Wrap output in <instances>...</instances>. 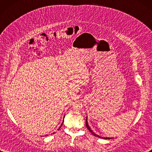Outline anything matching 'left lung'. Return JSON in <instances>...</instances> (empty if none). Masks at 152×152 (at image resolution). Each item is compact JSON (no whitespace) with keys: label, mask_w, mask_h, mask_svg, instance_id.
Wrapping results in <instances>:
<instances>
[{"label":"left lung","mask_w":152,"mask_h":152,"mask_svg":"<svg viewBox=\"0 0 152 152\" xmlns=\"http://www.w3.org/2000/svg\"><path fill=\"white\" fill-rule=\"evenodd\" d=\"M86 124L87 128L88 129V130H89L90 132H91V134H92L93 135H94L95 137H99V138H103V139H110V138H109V137H102L99 136V135H97V134H96L95 133H94V132H93V131L91 129V128L89 127V125H88V118H87L86 120Z\"/></svg>","instance_id":"obj_1"}]
</instances>
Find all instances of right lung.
Listing matches in <instances>:
<instances>
[{
    "label": "right lung",
    "mask_w": 152,
    "mask_h": 152,
    "mask_svg": "<svg viewBox=\"0 0 152 152\" xmlns=\"http://www.w3.org/2000/svg\"><path fill=\"white\" fill-rule=\"evenodd\" d=\"M63 124V122L62 123V124H61V126H60V127H59V129H61V126H62ZM59 129H58V130H59ZM54 133H53V134H54ZM47 136H48V134H46V135H45V137H47Z\"/></svg>",
    "instance_id": "obj_1"
}]
</instances>
